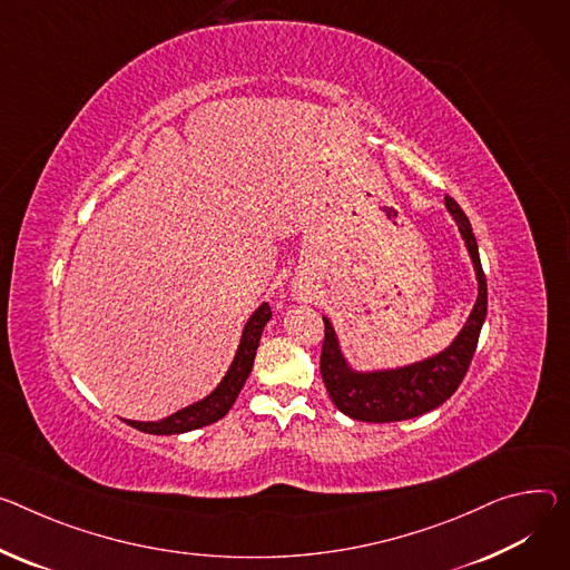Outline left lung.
I'll list each match as a JSON object with an SVG mask.
<instances>
[{"mask_svg": "<svg viewBox=\"0 0 570 570\" xmlns=\"http://www.w3.org/2000/svg\"><path fill=\"white\" fill-rule=\"evenodd\" d=\"M445 206L465 240V247H469L478 275V302L450 347L432 358L421 361V364H411L395 371L356 373L345 364L332 323L323 318L325 341L321 352V375L332 402L354 421L393 423L416 419L421 413L443 404L459 389L465 371L471 366L480 341V330L487 318V277L469 218H465L461 206L452 197H445Z\"/></svg>", "mask_w": 570, "mask_h": 570, "instance_id": "1", "label": "left lung"}]
</instances>
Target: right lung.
I'll return each mask as SVG.
<instances>
[{
	"mask_svg": "<svg viewBox=\"0 0 570 570\" xmlns=\"http://www.w3.org/2000/svg\"><path fill=\"white\" fill-rule=\"evenodd\" d=\"M273 318V312L268 304H262L252 314V318L247 321L243 336H240V345L238 352L232 361V366L227 371V375L223 377V382L218 384V389L206 395L204 400L173 413V416L157 421V423H136V421H127V425L145 432V434H181V432H190L204 425H212L216 421H220L225 413L232 409V404L236 402L249 371L254 364V354L258 347V341H262V332L266 327V323Z\"/></svg>",
	"mask_w": 570,
	"mask_h": 570,
	"instance_id": "obj_1",
	"label": "right lung"
}]
</instances>
